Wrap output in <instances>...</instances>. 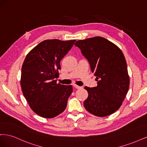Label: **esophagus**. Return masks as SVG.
<instances>
[{"label": "esophagus", "mask_w": 147, "mask_h": 147, "mask_svg": "<svg viewBox=\"0 0 147 147\" xmlns=\"http://www.w3.org/2000/svg\"><path fill=\"white\" fill-rule=\"evenodd\" d=\"M73 85H74V86L75 88H77V89H80V88H82V86H78V85H77V84H73Z\"/></svg>", "instance_id": "34e87169"}]
</instances>
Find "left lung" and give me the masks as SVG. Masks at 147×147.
Segmentation results:
<instances>
[{"label":"left lung","mask_w":147,"mask_h":147,"mask_svg":"<svg viewBox=\"0 0 147 147\" xmlns=\"http://www.w3.org/2000/svg\"><path fill=\"white\" fill-rule=\"evenodd\" d=\"M89 61L97 86L84 87L88 92L86 110L99 117L108 116L121 107L129 88L125 57L115 44L102 37L78 40L75 43Z\"/></svg>","instance_id":"8db88e82"}]
</instances>
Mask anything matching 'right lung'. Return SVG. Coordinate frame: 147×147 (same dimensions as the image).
Masks as SVG:
<instances>
[{
    "label": "right lung",
    "instance_id": "obj_1",
    "mask_svg": "<svg viewBox=\"0 0 147 147\" xmlns=\"http://www.w3.org/2000/svg\"><path fill=\"white\" fill-rule=\"evenodd\" d=\"M75 40H46L26 56L21 68V87L29 105L39 116L52 118L66 108L72 85L57 83L60 62Z\"/></svg>",
    "mask_w": 147,
    "mask_h": 147
}]
</instances>
